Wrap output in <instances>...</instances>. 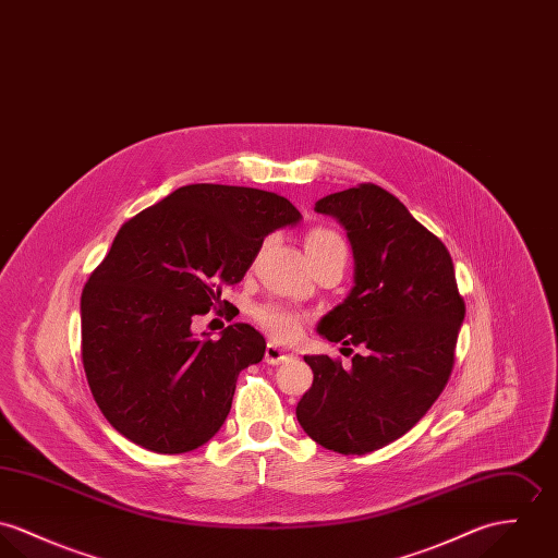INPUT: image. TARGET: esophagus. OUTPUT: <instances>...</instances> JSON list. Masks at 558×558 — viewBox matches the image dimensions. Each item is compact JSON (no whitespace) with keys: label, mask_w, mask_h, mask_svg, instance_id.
Instances as JSON below:
<instances>
[{"label":"esophagus","mask_w":558,"mask_h":558,"mask_svg":"<svg viewBox=\"0 0 558 558\" xmlns=\"http://www.w3.org/2000/svg\"><path fill=\"white\" fill-rule=\"evenodd\" d=\"M289 357H291V353H289L287 349L278 347L276 342H269V344L265 347V362H267V364H271V366H278V364L287 362Z\"/></svg>","instance_id":"1"}]
</instances>
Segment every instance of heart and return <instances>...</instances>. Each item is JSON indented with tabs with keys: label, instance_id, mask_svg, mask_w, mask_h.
<instances>
[{
	"label": "heart",
	"instance_id": "b5f03b06",
	"mask_svg": "<svg viewBox=\"0 0 558 558\" xmlns=\"http://www.w3.org/2000/svg\"><path fill=\"white\" fill-rule=\"evenodd\" d=\"M323 246H344L342 240L327 229H314L306 240V250L323 248ZM256 320L276 338L289 340L298 336L300 331V314L293 310L278 306V304H267L254 312Z\"/></svg>",
	"mask_w": 558,
	"mask_h": 558
}]
</instances>
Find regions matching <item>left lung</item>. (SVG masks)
<instances>
[{"label":"left lung","mask_w":558,"mask_h":558,"mask_svg":"<svg viewBox=\"0 0 558 558\" xmlns=\"http://www.w3.org/2000/svg\"><path fill=\"white\" fill-rule=\"evenodd\" d=\"M314 211L344 227L355 263L349 295L316 331L360 353L351 368L306 355L314 380L295 413L325 449L362 456L409 433L440 396L464 300L445 244L387 190L362 184L333 192Z\"/></svg>","instance_id":"left-lung-1"}]
</instances>
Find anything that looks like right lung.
I'll use <instances>...</instances> for the list:
<instances>
[{
	"instance_id": "right-lung-1",
	"label": "right lung",
	"mask_w": 558,
	"mask_h": 558,
	"mask_svg": "<svg viewBox=\"0 0 558 558\" xmlns=\"http://www.w3.org/2000/svg\"><path fill=\"white\" fill-rule=\"evenodd\" d=\"M300 222L280 194L220 184L178 187L125 222L81 295L83 368L118 433L184 453L222 428L265 338L248 323L198 338L192 318L222 304L269 233Z\"/></svg>"
}]
</instances>
